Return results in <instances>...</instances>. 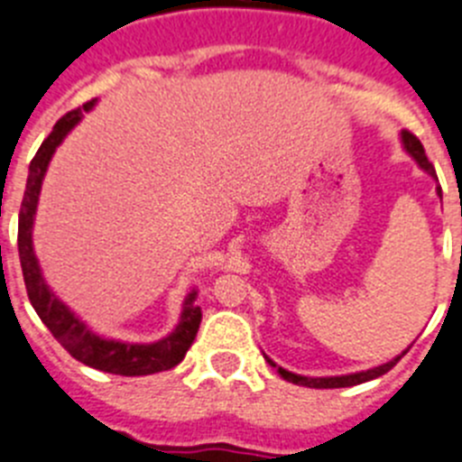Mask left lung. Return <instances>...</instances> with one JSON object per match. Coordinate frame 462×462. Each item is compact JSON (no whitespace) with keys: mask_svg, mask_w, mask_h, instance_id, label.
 <instances>
[{"mask_svg":"<svg viewBox=\"0 0 462 462\" xmlns=\"http://www.w3.org/2000/svg\"><path fill=\"white\" fill-rule=\"evenodd\" d=\"M402 143H405V149L410 153H412L414 159H417V163L421 165L423 170H426L428 174H433L435 177V168L433 163L428 161L426 152H423V144L419 143V138L414 135V133L410 131H402ZM439 193V189H438ZM407 352V350H405ZM402 352V355H405ZM401 355V356H402ZM401 356H396V359H392L389 364H382L377 365V368H371V371H364V373H355V375H340V377H303V375H294V373L285 371V368H278V375L282 377V380L292 382V384H301V386H313V389H338V386H355V384H361V382H368V380H375V377L384 375V373H389L393 368V365L401 361ZM269 364H273L272 359H267Z\"/></svg>","mask_w":462,"mask_h":462,"instance_id":"1","label":"left lung"}]
</instances>
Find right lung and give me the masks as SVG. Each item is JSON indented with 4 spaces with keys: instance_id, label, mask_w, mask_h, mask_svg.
Returning a JSON list of instances; mask_svg holds the SVG:
<instances>
[{
    "instance_id": "1",
    "label": "right lung",
    "mask_w": 462,
    "mask_h": 462,
    "mask_svg": "<svg viewBox=\"0 0 462 462\" xmlns=\"http://www.w3.org/2000/svg\"><path fill=\"white\" fill-rule=\"evenodd\" d=\"M94 101H87L82 110H89ZM80 107L66 112L64 117L52 126V133L43 140L36 156L29 163V177L27 189L23 195V205H20V221H18V253H20V267H23L24 288H27V297L39 313L41 322L50 329V334L55 336L61 343L66 352L73 359L82 361L85 365H91L97 371L112 373V375H152V373L168 371L174 368L186 356L189 347L193 345L198 327H200V306H195V292L189 294L181 313L180 327L168 336V338L159 340L152 345H131V343H117V340L98 338L97 334H91L85 324L66 309L64 303L50 294L48 285L41 278L39 264H36L34 248H32V223H34L36 202H39L41 181L48 170L50 159L55 153L57 144L64 140L66 133L80 122L82 115Z\"/></svg>"
}]
</instances>
